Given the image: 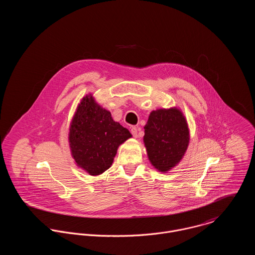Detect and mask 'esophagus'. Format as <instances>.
<instances>
[{"label": "esophagus", "mask_w": 255, "mask_h": 255, "mask_svg": "<svg viewBox=\"0 0 255 255\" xmlns=\"http://www.w3.org/2000/svg\"><path fill=\"white\" fill-rule=\"evenodd\" d=\"M130 132H131V134L133 135V137H137L138 136V129H137V128H135V127H132L131 128H130Z\"/></svg>", "instance_id": "34e87169"}]
</instances>
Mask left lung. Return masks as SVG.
<instances>
[{"label":"left lung","mask_w":255,"mask_h":255,"mask_svg":"<svg viewBox=\"0 0 255 255\" xmlns=\"http://www.w3.org/2000/svg\"><path fill=\"white\" fill-rule=\"evenodd\" d=\"M144 143L151 164L160 172H167L182 158L188 142L187 123L180 110L151 112L144 127Z\"/></svg>","instance_id":"1"}]
</instances>
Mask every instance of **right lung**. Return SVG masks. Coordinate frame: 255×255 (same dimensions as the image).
I'll list each match as a JSON object with an SVG mask.
<instances>
[{"label": "right lung", "instance_id": "obj_1", "mask_svg": "<svg viewBox=\"0 0 255 255\" xmlns=\"http://www.w3.org/2000/svg\"><path fill=\"white\" fill-rule=\"evenodd\" d=\"M131 137L114 122L111 113L86 96L78 105L70 128V146L76 164L91 176L108 170L120 144Z\"/></svg>", "mask_w": 255, "mask_h": 255}]
</instances>
